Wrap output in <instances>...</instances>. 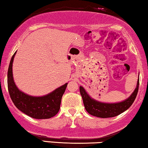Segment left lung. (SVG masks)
Wrapping results in <instances>:
<instances>
[{
    "instance_id": "1",
    "label": "left lung",
    "mask_w": 148,
    "mask_h": 148,
    "mask_svg": "<svg viewBox=\"0 0 148 148\" xmlns=\"http://www.w3.org/2000/svg\"><path fill=\"white\" fill-rule=\"evenodd\" d=\"M139 78L137 80V85L135 90L132 93V95L126 100L118 103L107 104L102 103L91 98L87 94L83 87H80V93L83 100V104L85 108L88 113L93 116H96L102 118H108L119 115L123 112L126 111L130 107L135 100L138 90H139Z\"/></svg>"
}]
</instances>
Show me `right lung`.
<instances>
[{
    "label": "right lung",
    "mask_w": 148,
    "mask_h": 148,
    "mask_svg": "<svg viewBox=\"0 0 148 148\" xmlns=\"http://www.w3.org/2000/svg\"><path fill=\"white\" fill-rule=\"evenodd\" d=\"M12 56L7 74V86L11 99L20 111L35 119H48L57 115L60 108L61 98L68 83L42 97H33L20 91L15 85L12 74L14 56Z\"/></svg>",
    "instance_id": "obj_1"
}]
</instances>
